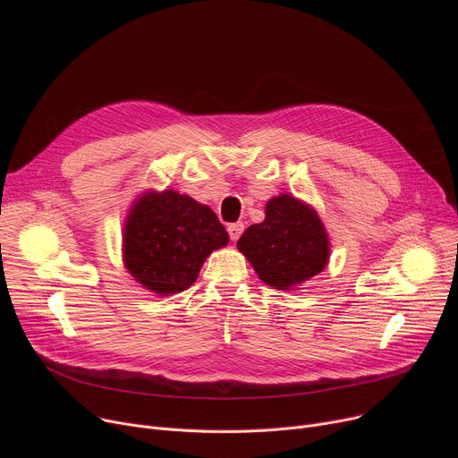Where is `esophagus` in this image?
I'll return each instance as SVG.
<instances>
[{
    "label": "esophagus",
    "mask_w": 458,
    "mask_h": 458,
    "mask_svg": "<svg viewBox=\"0 0 458 458\" xmlns=\"http://www.w3.org/2000/svg\"><path fill=\"white\" fill-rule=\"evenodd\" d=\"M242 230H244V225H242V223H232V225H228V235H230V239H232V241H237V239L241 237Z\"/></svg>",
    "instance_id": "esophagus-1"
}]
</instances>
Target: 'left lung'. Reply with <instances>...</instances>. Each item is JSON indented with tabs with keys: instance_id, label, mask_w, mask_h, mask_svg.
<instances>
[{
	"instance_id": "obj_1",
	"label": "left lung",
	"mask_w": 458,
	"mask_h": 458,
	"mask_svg": "<svg viewBox=\"0 0 458 458\" xmlns=\"http://www.w3.org/2000/svg\"><path fill=\"white\" fill-rule=\"evenodd\" d=\"M257 276L277 290L297 286L324 270L328 235L318 216L288 193L267 205V219L251 225L237 241Z\"/></svg>"
}]
</instances>
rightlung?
I'll list each match as a JSON object with an SVG mask.
<instances>
[{
	"mask_svg": "<svg viewBox=\"0 0 458 458\" xmlns=\"http://www.w3.org/2000/svg\"><path fill=\"white\" fill-rule=\"evenodd\" d=\"M228 233L205 205L174 190L147 193L124 225V265L145 288L168 295L191 286Z\"/></svg>",
	"mask_w": 458,
	"mask_h": 458,
	"instance_id": "add662e5",
	"label": "right lung"
}]
</instances>
